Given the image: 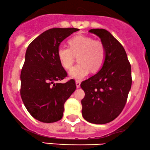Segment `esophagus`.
I'll return each mask as SVG.
<instances>
[{
    "label": "esophagus",
    "mask_w": 150,
    "mask_h": 150,
    "mask_svg": "<svg viewBox=\"0 0 150 150\" xmlns=\"http://www.w3.org/2000/svg\"><path fill=\"white\" fill-rule=\"evenodd\" d=\"M76 86L77 88H80V86H81V81H79V80H76Z\"/></svg>",
    "instance_id": "34e87169"
}]
</instances>
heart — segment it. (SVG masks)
<instances>
[{
    "label": "heart",
    "mask_w": 150,
    "mask_h": 150,
    "mask_svg": "<svg viewBox=\"0 0 150 150\" xmlns=\"http://www.w3.org/2000/svg\"><path fill=\"white\" fill-rule=\"evenodd\" d=\"M69 48L59 46L57 51V59L61 66L69 69L73 65L74 56L78 55L79 63L69 71L72 79H82L91 72L97 71L103 67L106 58V48L102 41L92 37L79 35L68 42Z\"/></svg>",
    "instance_id": "obj_1"
}]
</instances>
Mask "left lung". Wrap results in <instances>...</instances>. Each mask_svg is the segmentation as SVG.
<instances>
[{
	"instance_id": "8db88e82",
	"label": "left lung",
	"mask_w": 150,
	"mask_h": 150,
	"mask_svg": "<svg viewBox=\"0 0 150 150\" xmlns=\"http://www.w3.org/2000/svg\"><path fill=\"white\" fill-rule=\"evenodd\" d=\"M98 36L106 48L105 61L96 74L81 84L85 92L81 100L84 119L105 124L122 112L131 88V67L124 47L107 30L89 31Z\"/></svg>"
}]
</instances>
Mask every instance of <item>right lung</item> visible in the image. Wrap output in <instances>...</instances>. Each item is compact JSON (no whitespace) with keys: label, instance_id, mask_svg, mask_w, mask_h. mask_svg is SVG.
<instances>
[{"label":"right lung","instance_id":"1","mask_svg":"<svg viewBox=\"0 0 150 150\" xmlns=\"http://www.w3.org/2000/svg\"><path fill=\"white\" fill-rule=\"evenodd\" d=\"M77 31L75 28L48 29L26 49L20 75V95L28 112L41 122L60 120L65 102L76 88L73 79L64 83L58 82L67 73L58 60L57 51L61 42Z\"/></svg>","mask_w":150,"mask_h":150}]
</instances>
